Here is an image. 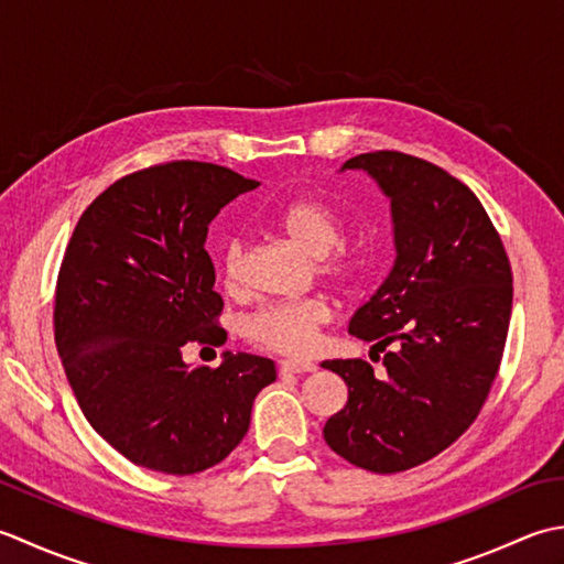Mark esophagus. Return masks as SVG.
<instances>
[{
    "label": "esophagus",
    "instance_id": "1",
    "mask_svg": "<svg viewBox=\"0 0 564 564\" xmlns=\"http://www.w3.org/2000/svg\"><path fill=\"white\" fill-rule=\"evenodd\" d=\"M280 372H284V375H306V372H316V365L312 360H282Z\"/></svg>",
    "mask_w": 564,
    "mask_h": 564
}]
</instances>
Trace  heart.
<instances>
[{
    "mask_svg": "<svg viewBox=\"0 0 564 564\" xmlns=\"http://www.w3.org/2000/svg\"><path fill=\"white\" fill-rule=\"evenodd\" d=\"M286 236L316 258V268L326 280L350 286L365 272V256L343 243L338 214L318 199H294L274 212ZM221 274L228 290H240L246 282V243L231 238L221 252ZM333 302L324 294H312L294 302H270L246 318L243 333L256 348L278 355H304L314 350L321 330L333 321Z\"/></svg>",
    "mask_w": 564,
    "mask_h": 564,
    "instance_id": "b5f03b06",
    "label": "heart"
}]
</instances>
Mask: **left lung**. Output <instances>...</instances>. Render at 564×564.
<instances>
[{"mask_svg": "<svg viewBox=\"0 0 564 564\" xmlns=\"http://www.w3.org/2000/svg\"><path fill=\"white\" fill-rule=\"evenodd\" d=\"M343 170H365L392 199L397 243L350 336L395 350L384 354V379L360 358L321 362L348 384L324 438L350 465L394 475L429 463L479 416L507 346L513 278L485 206L443 167L375 151Z\"/></svg>", "mask_w": 564, "mask_h": 564, "instance_id": "left-lung-1", "label": "left lung"}]
</instances>
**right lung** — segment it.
I'll return each mask as SVG.
<instances>
[{
    "label": "right lung",
    "mask_w": 564,
    "mask_h": 564,
    "mask_svg": "<svg viewBox=\"0 0 564 564\" xmlns=\"http://www.w3.org/2000/svg\"><path fill=\"white\" fill-rule=\"evenodd\" d=\"M256 187L197 160L143 167L87 206L65 248L55 346L91 429L133 465L165 475L218 465L278 377L272 360L248 352H226L221 367L182 360L187 343L226 340L206 234Z\"/></svg>",
    "instance_id": "add662e5"
}]
</instances>
